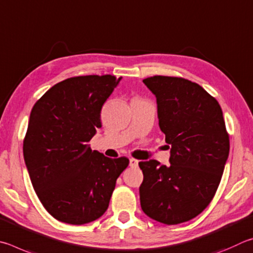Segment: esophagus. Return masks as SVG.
I'll return each instance as SVG.
<instances>
[{
    "mask_svg": "<svg viewBox=\"0 0 253 253\" xmlns=\"http://www.w3.org/2000/svg\"><path fill=\"white\" fill-rule=\"evenodd\" d=\"M139 166V161L135 160V159H130V167L131 168H136Z\"/></svg>",
    "mask_w": 253,
    "mask_h": 253,
    "instance_id": "34e87169",
    "label": "esophagus"
}]
</instances>
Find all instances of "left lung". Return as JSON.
Listing matches in <instances>:
<instances>
[{
	"label": "left lung",
	"mask_w": 253,
	"mask_h": 253,
	"mask_svg": "<svg viewBox=\"0 0 253 253\" xmlns=\"http://www.w3.org/2000/svg\"><path fill=\"white\" fill-rule=\"evenodd\" d=\"M157 99L159 126L170 144V166L139 162L141 208L149 218L178 224L193 218L214 197L229 157L221 106L189 80L156 75L143 80Z\"/></svg>",
	"instance_id": "1"
}]
</instances>
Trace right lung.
Instances as JSON below:
<instances>
[{"instance_id": "add662e5", "label": "right lung", "mask_w": 253, "mask_h": 253, "mask_svg": "<svg viewBox=\"0 0 253 253\" xmlns=\"http://www.w3.org/2000/svg\"><path fill=\"white\" fill-rule=\"evenodd\" d=\"M113 75H85L53 85L34 104L23 156L40 201L53 218L81 225L104 214L115 182L129 165L92 151L101 109L121 81Z\"/></svg>"}]
</instances>
